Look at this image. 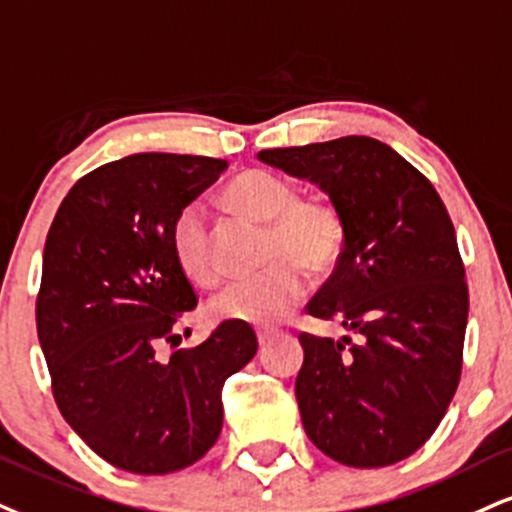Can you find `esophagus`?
Here are the masks:
<instances>
[{
  "label": "esophagus",
  "mask_w": 512,
  "mask_h": 512,
  "mask_svg": "<svg viewBox=\"0 0 512 512\" xmlns=\"http://www.w3.org/2000/svg\"><path fill=\"white\" fill-rule=\"evenodd\" d=\"M276 334L274 331H267V329H262V331H257V343H260V348L264 350L269 346V343H272V338H274Z\"/></svg>",
  "instance_id": "obj_1"
}]
</instances>
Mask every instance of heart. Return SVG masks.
Returning a JSON list of instances; mask_svg holds the SVG:
<instances>
[{
	"label": "heart",
	"instance_id": "obj_1",
	"mask_svg": "<svg viewBox=\"0 0 512 512\" xmlns=\"http://www.w3.org/2000/svg\"><path fill=\"white\" fill-rule=\"evenodd\" d=\"M233 212L267 226L260 274L231 283L209 303L221 322L274 326L291 317L305 293V270L324 274L341 260L346 245V219L324 197H298L286 178L250 169L233 178L224 190ZM171 248L181 272L195 286H214L219 264L212 252V236L205 214L188 207L171 229Z\"/></svg>",
	"mask_w": 512,
	"mask_h": 512
}]
</instances>
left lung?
I'll list each match as a JSON object with an SVG mask.
<instances>
[{"instance_id": "1", "label": "left lung", "mask_w": 512, "mask_h": 512, "mask_svg": "<svg viewBox=\"0 0 512 512\" xmlns=\"http://www.w3.org/2000/svg\"><path fill=\"white\" fill-rule=\"evenodd\" d=\"M257 159L315 183L346 219L341 260L307 315L355 341L300 334L305 432L350 467L405 460L439 427L463 369L470 300L453 221L432 183L367 135Z\"/></svg>"}]
</instances>
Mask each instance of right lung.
<instances>
[{"label":"right lung","instance_id":"right-lung-1","mask_svg":"<svg viewBox=\"0 0 512 512\" xmlns=\"http://www.w3.org/2000/svg\"><path fill=\"white\" fill-rule=\"evenodd\" d=\"M226 169L212 157H123L80 178L49 226L35 317L54 400L119 470L197 463L224 424V381L257 353L255 331L236 322L169 360L159 353L197 305L171 229Z\"/></svg>","mask_w":512,"mask_h":512}]
</instances>
